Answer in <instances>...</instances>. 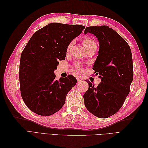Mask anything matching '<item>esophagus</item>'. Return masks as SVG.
<instances>
[{"mask_svg": "<svg viewBox=\"0 0 148 148\" xmlns=\"http://www.w3.org/2000/svg\"><path fill=\"white\" fill-rule=\"evenodd\" d=\"M77 82H80V81H82V80L83 79V78L82 77H79L77 78Z\"/></svg>", "mask_w": 148, "mask_h": 148, "instance_id": "obj_1", "label": "esophagus"}]
</instances>
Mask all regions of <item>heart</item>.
I'll return each mask as SVG.
<instances>
[{
  "label": "heart",
  "mask_w": 148,
  "mask_h": 148,
  "mask_svg": "<svg viewBox=\"0 0 148 148\" xmlns=\"http://www.w3.org/2000/svg\"><path fill=\"white\" fill-rule=\"evenodd\" d=\"M82 41H83V43L84 44V46H85V47L86 48L87 50H88L89 48H91L94 45H96V42H95V41H94V40L92 39H91V38L88 37V36L84 37L82 39ZM73 45V41H71L68 44H67V46L66 47V53H69L70 52L71 48H72ZM74 66H75V68L78 71H82L83 69L82 65L81 63H79V62H76V63L74 64Z\"/></svg>",
  "instance_id": "heart-1"
}]
</instances>
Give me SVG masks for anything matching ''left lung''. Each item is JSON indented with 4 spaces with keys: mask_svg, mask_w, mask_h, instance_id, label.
<instances>
[{
    "mask_svg": "<svg viewBox=\"0 0 148 148\" xmlns=\"http://www.w3.org/2000/svg\"><path fill=\"white\" fill-rule=\"evenodd\" d=\"M92 33L99 41V55L93 65L101 82L95 85L88 80L83 95L89 112L99 118H108L122 107L133 81V60L127 41L108 26H88L84 33Z\"/></svg>",
    "mask_w": 148,
    "mask_h": 148,
    "instance_id": "obj_1",
    "label": "left lung"
}]
</instances>
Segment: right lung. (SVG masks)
I'll return each mask as SVG.
<instances>
[{
    "mask_svg": "<svg viewBox=\"0 0 148 148\" xmlns=\"http://www.w3.org/2000/svg\"><path fill=\"white\" fill-rule=\"evenodd\" d=\"M84 26L51 23L34 33L22 51L19 69L21 96L35 114L48 116L65 104L67 93L77 83L69 75L56 79L54 70L66 56V47Z\"/></svg>",
    "mask_w": 148,
    "mask_h": 148,
    "instance_id": "add662e5",
    "label": "right lung"
}]
</instances>
